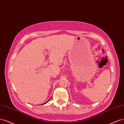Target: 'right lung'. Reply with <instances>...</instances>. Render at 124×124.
<instances>
[{"label": "right lung", "instance_id": "right-lung-1", "mask_svg": "<svg viewBox=\"0 0 124 124\" xmlns=\"http://www.w3.org/2000/svg\"><path fill=\"white\" fill-rule=\"evenodd\" d=\"M49 100H50V99H49V100H48V101H46V102H45V103H43V105H44V104H45V103H47V102H48V101H49Z\"/></svg>", "mask_w": 124, "mask_h": 124}]
</instances>
